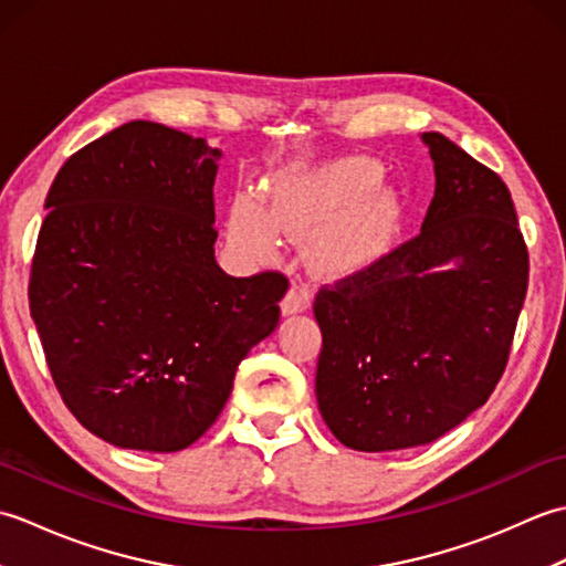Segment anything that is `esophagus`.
Listing matches in <instances>:
<instances>
[{"label":"esophagus","instance_id":"34e87169","mask_svg":"<svg viewBox=\"0 0 566 566\" xmlns=\"http://www.w3.org/2000/svg\"><path fill=\"white\" fill-rule=\"evenodd\" d=\"M311 306V294L306 286L302 284H294L290 292H286V296L282 298V314L284 316H292V314H302V311H306Z\"/></svg>","mask_w":566,"mask_h":566}]
</instances>
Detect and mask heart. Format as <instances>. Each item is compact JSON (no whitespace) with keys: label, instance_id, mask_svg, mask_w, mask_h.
Listing matches in <instances>:
<instances>
[{"label":"heart","instance_id":"obj_1","mask_svg":"<svg viewBox=\"0 0 566 566\" xmlns=\"http://www.w3.org/2000/svg\"><path fill=\"white\" fill-rule=\"evenodd\" d=\"M377 165L345 160L326 170L286 177L270 191L268 209L240 197L228 211V240L248 258L274 255L280 235H308L338 218L316 245L326 270L353 272L381 258L401 226V203L391 191H376Z\"/></svg>","mask_w":566,"mask_h":566}]
</instances>
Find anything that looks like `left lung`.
I'll use <instances>...</instances> for the list:
<instances>
[{
  "mask_svg": "<svg viewBox=\"0 0 566 566\" xmlns=\"http://www.w3.org/2000/svg\"><path fill=\"white\" fill-rule=\"evenodd\" d=\"M423 143L436 197L420 233L314 302L321 416L359 452L432 442L484 406L525 302L531 264L509 187L442 134Z\"/></svg>",
  "mask_w": 566,
  "mask_h": 566,
  "instance_id": "1",
  "label": "left lung"
}]
</instances>
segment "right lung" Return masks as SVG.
Returning a JSON list of instances; mask_svg holds the SVG:
<instances>
[{
  "instance_id": "right-lung-1",
  "label": "right lung",
  "mask_w": 566,
  "mask_h": 566,
  "mask_svg": "<svg viewBox=\"0 0 566 566\" xmlns=\"http://www.w3.org/2000/svg\"><path fill=\"white\" fill-rule=\"evenodd\" d=\"M219 158L203 138L130 122L70 155L45 197L31 316L70 413L116 448L197 442L280 323L282 272L216 264Z\"/></svg>"
}]
</instances>
